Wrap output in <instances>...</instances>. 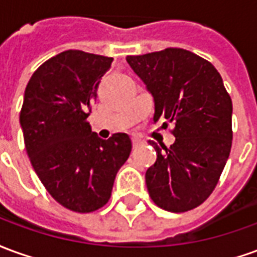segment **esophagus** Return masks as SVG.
<instances>
[{
  "instance_id": "esophagus-1",
  "label": "esophagus",
  "mask_w": 257,
  "mask_h": 257,
  "mask_svg": "<svg viewBox=\"0 0 257 257\" xmlns=\"http://www.w3.org/2000/svg\"><path fill=\"white\" fill-rule=\"evenodd\" d=\"M132 143H134V146H139L140 143H142V140L138 139V138H134V139H132Z\"/></svg>"
}]
</instances>
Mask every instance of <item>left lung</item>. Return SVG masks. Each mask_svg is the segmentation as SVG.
Listing matches in <instances>:
<instances>
[{
  "mask_svg": "<svg viewBox=\"0 0 257 257\" xmlns=\"http://www.w3.org/2000/svg\"><path fill=\"white\" fill-rule=\"evenodd\" d=\"M154 99V122L175 125L171 147L150 142L157 161L146 172L151 199L169 212H187L208 198L231 150V97L213 64L168 48L126 56ZM167 122H164L165 125Z\"/></svg>",
  "mask_w": 257,
  "mask_h": 257,
  "instance_id": "8db88e82",
  "label": "left lung"
}]
</instances>
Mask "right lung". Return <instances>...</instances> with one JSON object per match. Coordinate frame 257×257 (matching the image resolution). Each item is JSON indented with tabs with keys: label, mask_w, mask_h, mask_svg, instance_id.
Wrapping results in <instances>:
<instances>
[{
	"label": "right lung",
	"mask_w": 257,
	"mask_h": 257,
	"mask_svg": "<svg viewBox=\"0 0 257 257\" xmlns=\"http://www.w3.org/2000/svg\"><path fill=\"white\" fill-rule=\"evenodd\" d=\"M111 62L82 51L59 53L31 75L20 111L37 176L59 204L79 213L107 204L115 175L132 150L126 134L103 140L86 121Z\"/></svg>",
	"instance_id": "right-lung-1"
}]
</instances>
